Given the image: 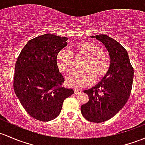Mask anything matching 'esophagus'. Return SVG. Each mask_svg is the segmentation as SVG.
Instances as JSON below:
<instances>
[{"mask_svg": "<svg viewBox=\"0 0 145 145\" xmlns=\"http://www.w3.org/2000/svg\"><path fill=\"white\" fill-rule=\"evenodd\" d=\"M74 93H75V94H79V93H81V90L79 89V88H74Z\"/></svg>", "mask_w": 145, "mask_h": 145, "instance_id": "34e87169", "label": "esophagus"}]
</instances>
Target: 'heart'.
<instances>
[{
  "instance_id": "obj_1",
  "label": "heart",
  "mask_w": 145,
  "mask_h": 145,
  "mask_svg": "<svg viewBox=\"0 0 145 145\" xmlns=\"http://www.w3.org/2000/svg\"><path fill=\"white\" fill-rule=\"evenodd\" d=\"M74 58H84L80 71L72 72L66 79L70 86L82 88L91 84L94 77L96 79H102L108 73L110 67V58L107 52L91 41L77 43L72 48V52L61 50L56 57V63L59 70L64 74L71 72Z\"/></svg>"
}]
</instances>
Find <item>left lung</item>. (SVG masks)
I'll return each instance as SVG.
<instances>
[{"label": "left lung", "mask_w": 145, "mask_h": 145, "mask_svg": "<svg viewBox=\"0 0 145 145\" xmlns=\"http://www.w3.org/2000/svg\"><path fill=\"white\" fill-rule=\"evenodd\" d=\"M104 43L110 57L108 73L98 84L85 90L88 101L82 105L81 111L91 122H103L113 118L128 101L133 85L134 71L127 50L105 35L93 36Z\"/></svg>", "instance_id": "left-lung-1"}]
</instances>
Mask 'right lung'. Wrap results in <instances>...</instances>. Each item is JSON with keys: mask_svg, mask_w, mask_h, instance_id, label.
I'll return each mask as SVG.
<instances>
[{"mask_svg": "<svg viewBox=\"0 0 145 145\" xmlns=\"http://www.w3.org/2000/svg\"><path fill=\"white\" fill-rule=\"evenodd\" d=\"M67 41L52 34L35 37L26 43L15 64L16 95L29 116L42 122L57 118L64 99L74 93L72 88L62 87L64 78L56 63Z\"/></svg>", "mask_w": 145, "mask_h": 145, "instance_id": "right-lung-1", "label": "right lung"}]
</instances>
